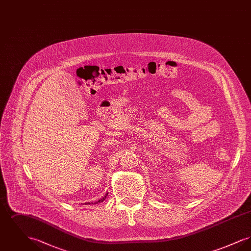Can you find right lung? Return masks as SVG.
I'll return each mask as SVG.
<instances>
[{"label":"right lung","mask_w":251,"mask_h":251,"mask_svg":"<svg viewBox=\"0 0 251 251\" xmlns=\"http://www.w3.org/2000/svg\"><path fill=\"white\" fill-rule=\"evenodd\" d=\"M107 196L108 192L106 193V194H105V195H104V196H103V197H102V198H101V199H100V200L97 201H95V202H85L84 204H86V205H87V204H98V203L102 202L103 201H105V199H106V197H107Z\"/></svg>","instance_id":"obj_1"}]
</instances>
